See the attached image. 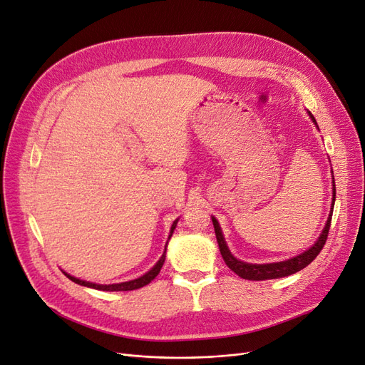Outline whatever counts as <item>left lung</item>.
Instances as JSON below:
<instances>
[{
    "mask_svg": "<svg viewBox=\"0 0 365 365\" xmlns=\"http://www.w3.org/2000/svg\"><path fill=\"white\" fill-rule=\"evenodd\" d=\"M312 120L315 121L314 117H312ZM315 125H317V121H315ZM334 185H335V180H334ZM335 196H336V192H335V187H334V202H332V207L335 204ZM332 213H334V210H332V212H330V216L327 219L323 233L319 235L318 240L307 251H304L303 254H300V256L292 257L289 260L277 262V263H264V264L247 263V262L237 260L236 257L231 256V252L227 248V244H225V240H224L222 231H220V227L217 224V220L215 217H212V220H213V225H215V233H216V239H217L219 251H220V254H222V259L227 263V267L231 271H235L239 275V277L245 279V280H269V279H280V277H286V275L295 274V272H298L300 269L306 268L307 264L311 263L318 256L319 251L323 250L326 240H327L329 228H330V220H332Z\"/></svg>",
    "mask_w": 365,
    "mask_h": 365,
    "instance_id": "8db88e82",
    "label": "left lung"
}]
</instances>
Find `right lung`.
Masks as SVG:
<instances>
[{
    "label": "right lung",
    "instance_id": "1",
    "mask_svg": "<svg viewBox=\"0 0 365 365\" xmlns=\"http://www.w3.org/2000/svg\"><path fill=\"white\" fill-rule=\"evenodd\" d=\"M176 222H178V220H175V222H173L172 230H170V235H169V239L173 235V230L176 227ZM164 259H165V251H164V254L161 256V259L157 262L155 267H153L149 272H146L145 275H141L140 279L125 282V283H115V284H96V283H90V282H85V280H81V279H76V277H73V275H70L67 272H63V274L67 275V277L71 282H74L77 284H82V286H88V288H94V289H101V291H134V289H140V288H143V286L149 284L153 279L157 277V275L161 271V268H163V264H164Z\"/></svg>",
    "mask_w": 365,
    "mask_h": 365
}]
</instances>
